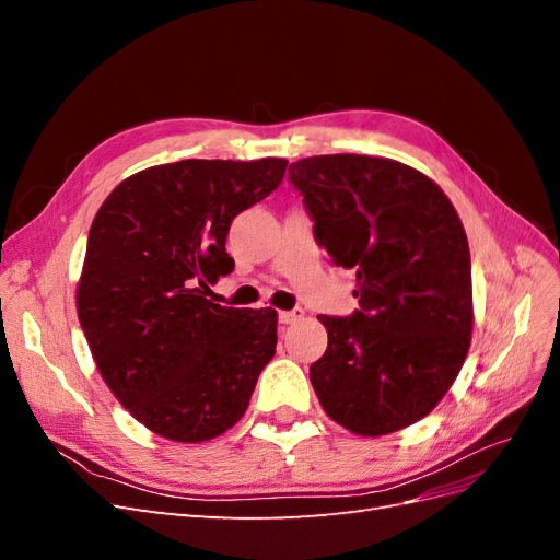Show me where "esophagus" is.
Returning a JSON list of instances; mask_svg holds the SVG:
<instances>
[{
	"instance_id": "esophagus-1",
	"label": "esophagus",
	"mask_w": 560,
	"mask_h": 560,
	"mask_svg": "<svg viewBox=\"0 0 560 560\" xmlns=\"http://www.w3.org/2000/svg\"><path fill=\"white\" fill-rule=\"evenodd\" d=\"M303 317V308H294V311H282L278 315L280 325H294V322H299Z\"/></svg>"
}]
</instances>
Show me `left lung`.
Masks as SVG:
<instances>
[{
  "label": "left lung",
  "mask_w": 560,
  "mask_h": 560,
  "mask_svg": "<svg viewBox=\"0 0 560 560\" xmlns=\"http://www.w3.org/2000/svg\"><path fill=\"white\" fill-rule=\"evenodd\" d=\"M290 182L331 261L358 270L360 311L317 317L329 336L311 366L322 409L362 436L409 428L448 393L471 341L460 217L428 175L393 159H301Z\"/></svg>",
  "instance_id": "1"
}]
</instances>
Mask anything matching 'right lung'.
<instances>
[{"label":"right lung","instance_id":"add662e5","mask_svg":"<svg viewBox=\"0 0 560 560\" xmlns=\"http://www.w3.org/2000/svg\"><path fill=\"white\" fill-rule=\"evenodd\" d=\"M284 167V159L154 165L97 210L77 313L100 376L151 432L198 444L247 411L276 354L278 313L224 308L206 292L233 270V217L276 191Z\"/></svg>","mask_w":560,"mask_h":560}]
</instances>
